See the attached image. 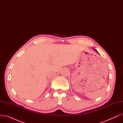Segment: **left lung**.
<instances>
[{"label": "left lung", "instance_id": "1", "mask_svg": "<svg viewBox=\"0 0 123 123\" xmlns=\"http://www.w3.org/2000/svg\"><path fill=\"white\" fill-rule=\"evenodd\" d=\"M95 50V51H96V52H97V53H98V54H99V53H98V52H97V50Z\"/></svg>", "mask_w": 123, "mask_h": 123}]
</instances>
